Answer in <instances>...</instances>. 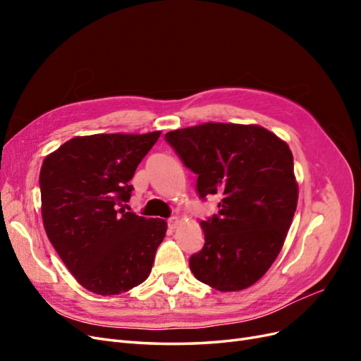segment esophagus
Here are the masks:
<instances>
[{
    "label": "esophagus",
    "mask_w": 361,
    "mask_h": 361,
    "mask_svg": "<svg viewBox=\"0 0 361 361\" xmlns=\"http://www.w3.org/2000/svg\"><path fill=\"white\" fill-rule=\"evenodd\" d=\"M179 224H180V220H179L178 216H173V218H170V220H169V227L170 228H176Z\"/></svg>",
    "instance_id": "obj_1"
}]
</instances>
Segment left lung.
Masks as SVG:
<instances>
[{
	"label": "left lung",
	"instance_id": "1",
	"mask_svg": "<svg viewBox=\"0 0 361 361\" xmlns=\"http://www.w3.org/2000/svg\"><path fill=\"white\" fill-rule=\"evenodd\" d=\"M166 140L197 178V191L223 195L202 221L204 245L190 259L194 277L220 292L255 285L274 264L298 203L286 141L259 125L207 122Z\"/></svg>",
	"mask_w": 361,
	"mask_h": 361
}]
</instances>
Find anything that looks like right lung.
I'll return each mask as SVG.
<instances>
[{"instance_id":"add662e5","label":"right lung","mask_w":361,"mask_h":361,"mask_svg":"<svg viewBox=\"0 0 361 361\" xmlns=\"http://www.w3.org/2000/svg\"><path fill=\"white\" fill-rule=\"evenodd\" d=\"M159 135H78L43 159V227L75 280L93 293L128 292L150 274L167 223L118 206L129 200V180Z\"/></svg>"}]
</instances>
